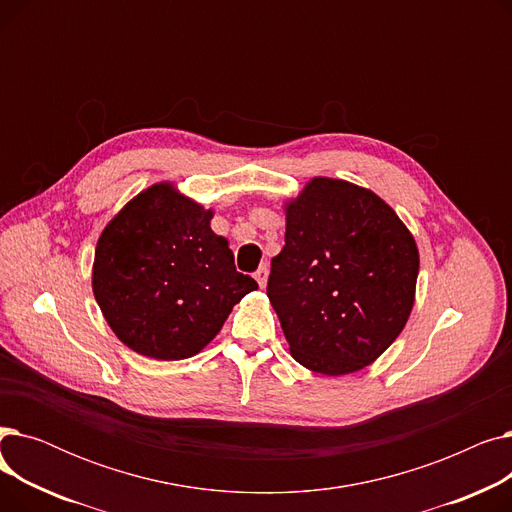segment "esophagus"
Listing matches in <instances>:
<instances>
[{"label":"esophagus","instance_id":"1","mask_svg":"<svg viewBox=\"0 0 512 512\" xmlns=\"http://www.w3.org/2000/svg\"><path fill=\"white\" fill-rule=\"evenodd\" d=\"M267 276H270V267H267V265H261L259 270L255 272V280H257V284H259L261 288H265V284H267Z\"/></svg>","mask_w":512,"mask_h":512}]
</instances>
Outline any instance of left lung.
Instances as JSON below:
<instances>
[{
	"label": "left lung",
	"instance_id": "obj_1",
	"mask_svg": "<svg viewBox=\"0 0 512 512\" xmlns=\"http://www.w3.org/2000/svg\"><path fill=\"white\" fill-rule=\"evenodd\" d=\"M284 213L267 297L290 355L321 375L361 371L407 326L417 242L384 199L338 178H311Z\"/></svg>",
	"mask_w": 512,
	"mask_h": 512
}]
</instances>
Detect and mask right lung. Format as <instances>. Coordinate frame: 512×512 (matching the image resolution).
<instances>
[{
	"label": "right lung",
	"mask_w": 512,
	"mask_h": 512,
	"mask_svg": "<svg viewBox=\"0 0 512 512\" xmlns=\"http://www.w3.org/2000/svg\"><path fill=\"white\" fill-rule=\"evenodd\" d=\"M213 209L155 182L103 228L93 294L112 332L134 353L188 359L218 336L232 307L257 290L238 274L228 240L211 230Z\"/></svg>",
	"instance_id": "1"
}]
</instances>
